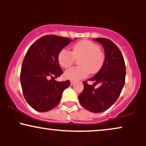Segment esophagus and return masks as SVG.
<instances>
[{"label":"esophagus","mask_w":146,"mask_h":146,"mask_svg":"<svg viewBox=\"0 0 146 146\" xmlns=\"http://www.w3.org/2000/svg\"><path fill=\"white\" fill-rule=\"evenodd\" d=\"M75 84V82L73 81H71V85H73Z\"/></svg>","instance_id":"1"}]
</instances>
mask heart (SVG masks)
Segmentation results:
<instances>
[{
	"label": "heart",
	"mask_w": 146,
	"mask_h": 146,
	"mask_svg": "<svg viewBox=\"0 0 146 146\" xmlns=\"http://www.w3.org/2000/svg\"><path fill=\"white\" fill-rule=\"evenodd\" d=\"M79 60L80 67H73L65 72L64 77L71 81L86 78L89 73L95 74L101 69L105 56L100 46L89 40H82L73 45L72 52L67 48L62 49L58 54V62L62 67L67 68Z\"/></svg>",
	"instance_id": "heart-1"
}]
</instances>
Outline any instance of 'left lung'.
Wrapping results in <instances>:
<instances>
[{"label":"left lung","instance_id":"8db88e82","mask_svg":"<svg viewBox=\"0 0 146 146\" xmlns=\"http://www.w3.org/2000/svg\"><path fill=\"white\" fill-rule=\"evenodd\" d=\"M102 44L105 52V60L101 69L89 81V85L83 82L84 90L79 95V101L85 109L92 113L104 112L117 101L125 84V66L124 59L117 45L109 39L94 38ZM101 84L98 89L94 84Z\"/></svg>","mask_w":146,"mask_h":146}]
</instances>
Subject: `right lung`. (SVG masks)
<instances>
[{"label": "right lung", "mask_w": 146, "mask_h": 146, "mask_svg": "<svg viewBox=\"0 0 146 146\" xmlns=\"http://www.w3.org/2000/svg\"><path fill=\"white\" fill-rule=\"evenodd\" d=\"M72 41L66 37L46 35L33 42L27 52L21 67V86L28 104L37 111L55 108L69 86V80L57 82L54 78L63 73L58 54Z\"/></svg>", "instance_id": "add662e5"}]
</instances>
